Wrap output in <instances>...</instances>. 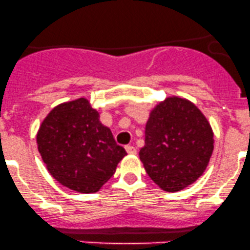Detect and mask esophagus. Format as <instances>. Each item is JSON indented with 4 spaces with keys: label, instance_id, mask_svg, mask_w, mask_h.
Here are the masks:
<instances>
[{
    "label": "esophagus",
    "instance_id": "esophagus-1",
    "mask_svg": "<svg viewBox=\"0 0 250 250\" xmlns=\"http://www.w3.org/2000/svg\"><path fill=\"white\" fill-rule=\"evenodd\" d=\"M125 150L127 151V154H136V152H137V149L132 146H126Z\"/></svg>",
    "mask_w": 250,
    "mask_h": 250
}]
</instances>
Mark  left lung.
Instances as JSON below:
<instances>
[{
	"label": "left lung",
	"mask_w": 250,
	"mask_h": 250,
	"mask_svg": "<svg viewBox=\"0 0 250 250\" xmlns=\"http://www.w3.org/2000/svg\"><path fill=\"white\" fill-rule=\"evenodd\" d=\"M213 151V132L195 104L171 96L150 113L139 158L150 179L178 192L203 175Z\"/></svg>",
	"instance_id": "obj_1"
}]
</instances>
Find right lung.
Instances as JSON below:
<instances>
[{"label":"right lung","mask_w":250,"mask_h":250,"mask_svg":"<svg viewBox=\"0 0 250 250\" xmlns=\"http://www.w3.org/2000/svg\"><path fill=\"white\" fill-rule=\"evenodd\" d=\"M99 117L89 101L80 98L55 107L37 135L47 170L61 185L76 192H98L126 155Z\"/></svg>","instance_id":"right-lung-1"}]
</instances>
